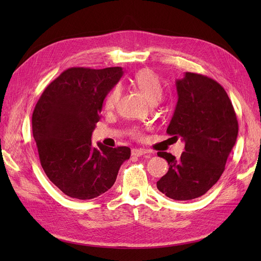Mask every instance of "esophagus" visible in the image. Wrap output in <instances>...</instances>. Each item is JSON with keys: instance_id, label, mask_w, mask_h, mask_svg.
<instances>
[{"instance_id": "esophagus-1", "label": "esophagus", "mask_w": 261, "mask_h": 261, "mask_svg": "<svg viewBox=\"0 0 261 261\" xmlns=\"http://www.w3.org/2000/svg\"><path fill=\"white\" fill-rule=\"evenodd\" d=\"M147 153H149V152L147 151V150H145V149H137V148H135V149L132 150V155L133 156H141V155L147 154Z\"/></svg>"}]
</instances>
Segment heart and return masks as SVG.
<instances>
[{
	"label": "heart",
	"instance_id": "1",
	"mask_svg": "<svg viewBox=\"0 0 261 261\" xmlns=\"http://www.w3.org/2000/svg\"><path fill=\"white\" fill-rule=\"evenodd\" d=\"M133 84L145 94V97L151 102V103H156L161 99L162 94V87L160 84L159 78L150 69H140L133 78ZM121 97V88L118 86L109 92L106 98L105 106L106 109L111 110L113 109L118 102V99Z\"/></svg>",
	"mask_w": 261,
	"mask_h": 261
}]
</instances>
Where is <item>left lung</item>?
I'll return each mask as SVG.
<instances>
[{"mask_svg":"<svg viewBox=\"0 0 261 261\" xmlns=\"http://www.w3.org/2000/svg\"><path fill=\"white\" fill-rule=\"evenodd\" d=\"M177 103L167 133L181 137L179 159L158 152L169 163L156 187L174 200H191L206 194L219 180L239 134V123L224 88L211 78L185 73L177 80Z\"/></svg>","mask_w":261,"mask_h":261,"instance_id":"1","label":"left lung"}]
</instances>
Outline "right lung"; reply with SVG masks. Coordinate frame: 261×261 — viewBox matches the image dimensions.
<instances>
[{
	"mask_svg": "<svg viewBox=\"0 0 261 261\" xmlns=\"http://www.w3.org/2000/svg\"><path fill=\"white\" fill-rule=\"evenodd\" d=\"M123 74L117 66L68 68L46 87L35 107L33 135L41 167L72 198L92 199L109 191L129 159L128 147L91 143L102 103Z\"/></svg>",
	"mask_w": 261,
	"mask_h": 261,
	"instance_id": "obj_1",
	"label": "right lung"
}]
</instances>
